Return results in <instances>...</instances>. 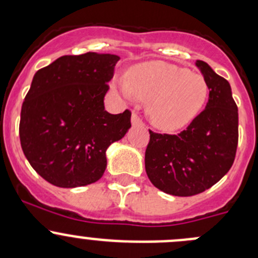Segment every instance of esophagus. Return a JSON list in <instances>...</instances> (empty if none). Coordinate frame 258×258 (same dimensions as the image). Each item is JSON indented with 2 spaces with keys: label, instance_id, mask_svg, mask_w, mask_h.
<instances>
[{
  "label": "esophagus",
  "instance_id": "34e87169",
  "mask_svg": "<svg viewBox=\"0 0 258 258\" xmlns=\"http://www.w3.org/2000/svg\"><path fill=\"white\" fill-rule=\"evenodd\" d=\"M131 122H132V126H144V121L140 118V116L136 112H132Z\"/></svg>",
  "mask_w": 258,
  "mask_h": 258
}]
</instances>
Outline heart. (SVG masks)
<instances>
[{"label":"heart","instance_id":"obj_1","mask_svg":"<svg viewBox=\"0 0 258 258\" xmlns=\"http://www.w3.org/2000/svg\"><path fill=\"white\" fill-rule=\"evenodd\" d=\"M126 97L148 101L151 122L163 131H177L188 126L204 108L209 85L204 76L184 67L162 61L136 64L118 83Z\"/></svg>","mask_w":258,"mask_h":258}]
</instances>
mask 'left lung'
<instances>
[{
  "label": "left lung",
  "mask_w": 258,
  "mask_h": 258,
  "mask_svg": "<svg viewBox=\"0 0 258 258\" xmlns=\"http://www.w3.org/2000/svg\"><path fill=\"white\" fill-rule=\"evenodd\" d=\"M210 95L206 108L178 135L150 131L145 167L155 187L194 196L217 183L232 167L238 144V110L227 80L197 61Z\"/></svg>",
  "instance_id": "left-lung-1"
}]
</instances>
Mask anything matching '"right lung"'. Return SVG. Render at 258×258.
I'll return each instance as SVG.
<instances>
[{
	"label": "right lung",
	"mask_w": 258,
	"mask_h": 258,
	"mask_svg": "<svg viewBox=\"0 0 258 258\" xmlns=\"http://www.w3.org/2000/svg\"><path fill=\"white\" fill-rule=\"evenodd\" d=\"M118 56H62L33 76L21 108L20 141L33 170L63 188L102 177L106 151L131 127V111L111 114L103 98Z\"/></svg>",
	"instance_id": "right-lung-1"
}]
</instances>
